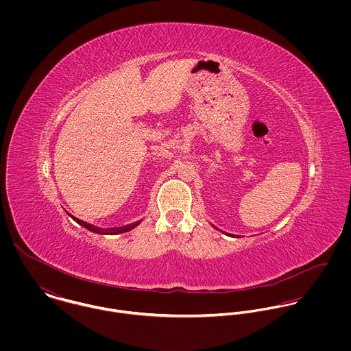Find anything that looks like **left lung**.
Segmentation results:
<instances>
[{
  "instance_id": "obj_1",
  "label": "left lung",
  "mask_w": 351,
  "mask_h": 351,
  "mask_svg": "<svg viewBox=\"0 0 351 351\" xmlns=\"http://www.w3.org/2000/svg\"><path fill=\"white\" fill-rule=\"evenodd\" d=\"M227 235H230V234H227ZM231 237H235V235H231Z\"/></svg>"
}]
</instances>
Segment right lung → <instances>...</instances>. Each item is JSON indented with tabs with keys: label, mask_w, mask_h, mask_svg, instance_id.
I'll use <instances>...</instances> for the list:
<instances>
[{
	"label": "right lung",
	"mask_w": 351,
	"mask_h": 351,
	"mask_svg": "<svg viewBox=\"0 0 351 351\" xmlns=\"http://www.w3.org/2000/svg\"><path fill=\"white\" fill-rule=\"evenodd\" d=\"M70 217H73L80 226H82V227H85V228H88L89 231H92V232H96V234H100V235H117V234H123V232H128V231H131L132 228H135L136 226H139L141 224V220L139 221H135V223H132V224H128V226H123V227H114V228H108V230H104V228H99V227H95V226H92V224H89V223H86V221H84V220H80V219H77V217H74L73 215H70V213H67Z\"/></svg>",
	"instance_id": "right-lung-1"
}]
</instances>
